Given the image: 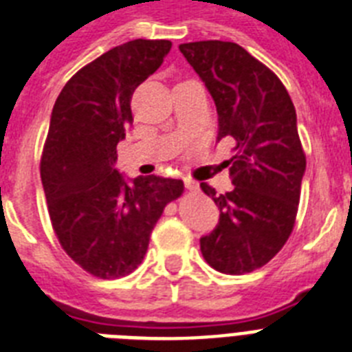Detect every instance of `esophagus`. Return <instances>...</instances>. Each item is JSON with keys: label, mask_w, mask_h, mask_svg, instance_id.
Listing matches in <instances>:
<instances>
[{"label": "esophagus", "mask_w": 352, "mask_h": 352, "mask_svg": "<svg viewBox=\"0 0 352 352\" xmlns=\"http://www.w3.org/2000/svg\"><path fill=\"white\" fill-rule=\"evenodd\" d=\"M184 186H186V190H190V191H199V184H197L193 179H184Z\"/></svg>", "instance_id": "esophagus-1"}]
</instances>
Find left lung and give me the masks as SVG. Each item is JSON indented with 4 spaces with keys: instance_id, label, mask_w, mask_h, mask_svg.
Instances as JSON below:
<instances>
[{
    "instance_id": "1",
    "label": "left lung",
    "mask_w": 352,
    "mask_h": 352,
    "mask_svg": "<svg viewBox=\"0 0 352 352\" xmlns=\"http://www.w3.org/2000/svg\"><path fill=\"white\" fill-rule=\"evenodd\" d=\"M210 90L219 113V141H235L228 161L233 190L219 195L202 182L221 210L219 224L201 239L202 256L226 275L265 265L289 239L296 221L305 153L296 111L278 77L231 41L179 47Z\"/></svg>"
}]
</instances>
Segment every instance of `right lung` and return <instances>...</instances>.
<instances>
[{"label": "right lung", "instance_id": "right-lung-1", "mask_svg": "<svg viewBox=\"0 0 352 352\" xmlns=\"http://www.w3.org/2000/svg\"><path fill=\"white\" fill-rule=\"evenodd\" d=\"M171 41L133 39L82 67L54 104L41 155L48 215L61 248L97 278H121L146 255L150 235L181 179L124 181L117 142L133 122L131 94L161 67Z\"/></svg>", "mask_w": 352, "mask_h": 352}]
</instances>
